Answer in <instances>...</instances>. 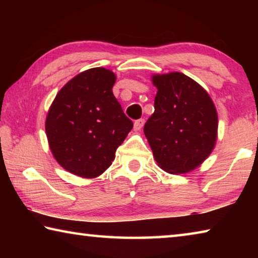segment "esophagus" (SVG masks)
<instances>
[{
  "mask_svg": "<svg viewBox=\"0 0 258 258\" xmlns=\"http://www.w3.org/2000/svg\"><path fill=\"white\" fill-rule=\"evenodd\" d=\"M143 125H145V119L143 118H140L138 120L134 121V130L135 131H139L143 127Z\"/></svg>",
  "mask_w": 258,
  "mask_h": 258,
  "instance_id": "obj_1",
  "label": "esophagus"
}]
</instances>
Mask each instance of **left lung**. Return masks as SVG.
Here are the masks:
<instances>
[{
	"label": "left lung",
	"mask_w": 258,
	"mask_h": 258,
	"mask_svg": "<svg viewBox=\"0 0 258 258\" xmlns=\"http://www.w3.org/2000/svg\"><path fill=\"white\" fill-rule=\"evenodd\" d=\"M155 111L145 134L155 159L165 172L183 174L211 155L217 138V113L211 97L182 73L152 77Z\"/></svg>",
	"instance_id": "1"
}]
</instances>
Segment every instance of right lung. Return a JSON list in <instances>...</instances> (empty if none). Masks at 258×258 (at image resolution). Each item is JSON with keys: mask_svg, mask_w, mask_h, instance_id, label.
Returning a JSON list of instances; mask_svg holds the SVG:
<instances>
[{"mask_svg": "<svg viewBox=\"0 0 258 258\" xmlns=\"http://www.w3.org/2000/svg\"><path fill=\"white\" fill-rule=\"evenodd\" d=\"M115 82V74L100 67L78 74L59 91L47 112L50 149L75 175L102 174L133 127L112 93Z\"/></svg>", "mask_w": 258, "mask_h": 258, "instance_id": "add662e5", "label": "right lung"}]
</instances>
